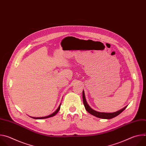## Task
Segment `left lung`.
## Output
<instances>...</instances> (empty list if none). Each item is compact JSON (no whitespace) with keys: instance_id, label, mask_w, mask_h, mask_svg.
<instances>
[{"instance_id":"left-lung-1","label":"left lung","mask_w":146,"mask_h":146,"mask_svg":"<svg viewBox=\"0 0 146 146\" xmlns=\"http://www.w3.org/2000/svg\"><path fill=\"white\" fill-rule=\"evenodd\" d=\"M82 100H83V103H84L85 109L89 113H90L91 114H92L96 117H98L100 118H103V119L113 118L117 116L118 115H119L120 113H121L127 107V106L125 108H123V109H122L116 112H114V113H102V112L96 111L90 108V106L88 105V104L87 102L84 91H82Z\"/></svg>"}]
</instances>
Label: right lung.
Returning <instances> with one entry per match:
<instances>
[{
    "label": "right lung",
    "instance_id": "right-lung-1",
    "mask_svg": "<svg viewBox=\"0 0 146 146\" xmlns=\"http://www.w3.org/2000/svg\"><path fill=\"white\" fill-rule=\"evenodd\" d=\"M60 105H59V106L58 107V108L56 109V110L55 112H54L52 114H50L49 115L46 116V117H31L33 118L34 119H45V118H49V117H53V116H54L55 115H56L57 114V113L60 110Z\"/></svg>",
    "mask_w": 146,
    "mask_h": 146
}]
</instances>
